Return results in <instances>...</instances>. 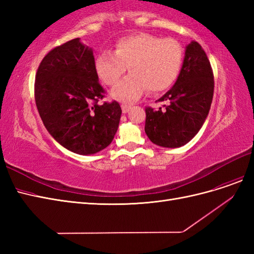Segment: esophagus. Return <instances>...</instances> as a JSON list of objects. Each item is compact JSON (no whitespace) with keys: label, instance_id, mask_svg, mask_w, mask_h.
I'll return each instance as SVG.
<instances>
[{"label":"esophagus","instance_id":"esophagus-1","mask_svg":"<svg viewBox=\"0 0 254 254\" xmlns=\"http://www.w3.org/2000/svg\"><path fill=\"white\" fill-rule=\"evenodd\" d=\"M130 109H131V107H130V106H128V105H122V111H123V113H128Z\"/></svg>","mask_w":254,"mask_h":254}]
</instances>
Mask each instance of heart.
Segmentation results:
<instances>
[{"mask_svg": "<svg viewBox=\"0 0 254 254\" xmlns=\"http://www.w3.org/2000/svg\"><path fill=\"white\" fill-rule=\"evenodd\" d=\"M183 58L184 52L178 41L142 33L121 38L114 43L113 52L98 53L94 71L99 80L111 86L127 66L130 74L115 84L111 96L131 103L147 89L151 93L170 89L179 77Z\"/></svg>", "mask_w": 254, "mask_h": 254, "instance_id": "b5f03b06", "label": "heart"}]
</instances>
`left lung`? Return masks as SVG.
Segmentation results:
<instances>
[{
	"label": "left lung",
	"mask_w": 254,
	"mask_h": 254,
	"mask_svg": "<svg viewBox=\"0 0 254 254\" xmlns=\"http://www.w3.org/2000/svg\"><path fill=\"white\" fill-rule=\"evenodd\" d=\"M214 93V77L210 61L201 45L191 41L186 48L178 79L159 98L168 102L164 108L145 109V132L158 146L177 148L198 133L209 114Z\"/></svg>",
	"instance_id": "obj_1"
}]
</instances>
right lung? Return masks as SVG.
<instances>
[{"label":"right lung","mask_w":254,"mask_h":254,"mask_svg":"<svg viewBox=\"0 0 254 254\" xmlns=\"http://www.w3.org/2000/svg\"><path fill=\"white\" fill-rule=\"evenodd\" d=\"M104 92L93 50L79 38L52 50L38 67L35 99L43 124L61 146L78 155L108 147L118 131L121 106L97 104Z\"/></svg>","instance_id":"right-lung-1"}]
</instances>
